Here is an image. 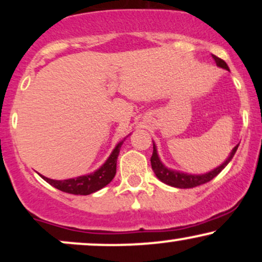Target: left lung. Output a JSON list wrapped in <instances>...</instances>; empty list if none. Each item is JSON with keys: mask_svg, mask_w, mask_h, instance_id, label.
<instances>
[{"mask_svg": "<svg viewBox=\"0 0 262 262\" xmlns=\"http://www.w3.org/2000/svg\"><path fill=\"white\" fill-rule=\"evenodd\" d=\"M212 58L214 59L215 64H217V66H219V68L225 69V70H229V68H228L227 62H225L224 60L217 58L215 55H212ZM237 146H239V144H237L236 146H234V149L230 151V155L225 159L223 164L219 165L218 167H215V169L209 171V172L200 173V175L182 172V171L172 170V169H169L167 166H165V165L162 164V161L160 160V158H159L158 149H156L154 141H152V148H154V150H152V155H151V159H150V161H151V167L152 170H154V173L161 182L166 183V185L172 186V187H176V188H193V187H197V186L203 185V183L209 182L210 180L214 179V177L217 176L228 164H229L231 159H233L234 154L236 152Z\"/></svg>", "mask_w": 262, "mask_h": 262, "instance_id": "obj_1", "label": "left lung"}]
</instances>
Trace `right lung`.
<instances>
[{"mask_svg":"<svg viewBox=\"0 0 262 262\" xmlns=\"http://www.w3.org/2000/svg\"><path fill=\"white\" fill-rule=\"evenodd\" d=\"M124 140L125 139L119 141L116 148L113 149V151L111 152V155L108 156L107 160L104 161V164L102 165L100 169L93 171L91 173L68 180H53L48 179L43 175H40V177L49 185H52L53 187L66 192V193L83 194V196L91 194L93 192L103 188L104 186H107L113 180L117 171V159H118L119 151H121L122 144Z\"/></svg>","mask_w":262,"mask_h":262,"instance_id":"obj_1","label":"right lung"}]
</instances>
